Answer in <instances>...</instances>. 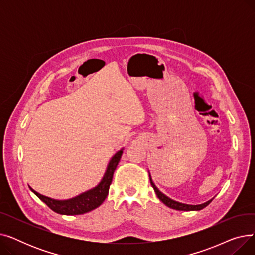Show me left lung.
Wrapping results in <instances>:
<instances>
[{"label":"left lung","instance_id":"obj_1","mask_svg":"<svg viewBox=\"0 0 255 255\" xmlns=\"http://www.w3.org/2000/svg\"><path fill=\"white\" fill-rule=\"evenodd\" d=\"M149 177H150L151 185H152V187L154 188V191H155L157 197H158L160 200H161V202H162L165 206H167V207H169V208H171V209L179 210V211H199V210L204 209L205 207H207V206L212 202V200H213V198H212V199L208 200V202H206V203H204V204H200V205H188V204L179 203V202H177V200H173V199H171L170 197L166 196L164 193H162L161 191H160V190L157 188L156 185L154 184V182H153V180H152V178H151L150 171H149Z\"/></svg>","mask_w":255,"mask_h":255}]
</instances>
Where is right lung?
<instances>
[{
  "mask_svg": "<svg viewBox=\"0 0 255 255\" xmlns=\"http://www.w3.org/2000/svg\"><path fill=\"white\" fill-rule=\"evenodd\" d=\"M123 150L124 148L118 151L112 157L109 164H107L104 175L97 186L93 187L92 189L87 190L72 198H69V199L50 198L48 196L38 193L33 188H31L30 186L29 188L40 200H42L44 204L47 205V207H49L52 211H55L58 214H62V215H80V214L88 213L94 209L98 208L104 202L107 194H109L114 172L120 162L121 157H122Z\"/></svg>",
  "mask_w": 255,
  "mask_h": 255,
  "instance_id": "1",
  "label": "right lung"
}]
</instances>
